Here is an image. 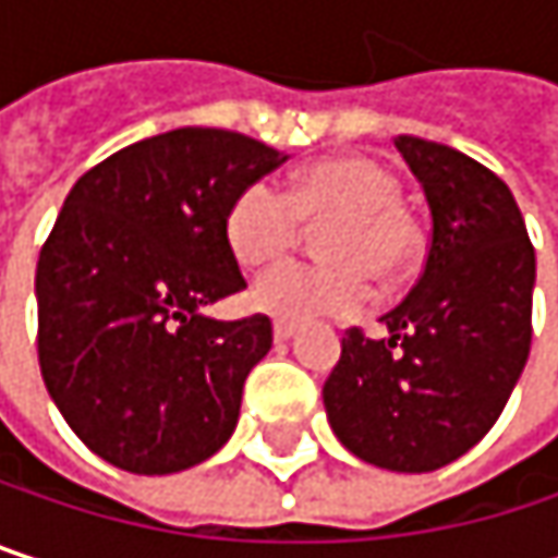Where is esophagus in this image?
<instances>
[{"label": "esophagus", "instance_id": "1", "mask_svg": "<svg viewBox=\"0 0 558 558\" xmlns=\"http://www.w3.org/2000/svg\"><path fill=\"white\" fill-rule=\"evenodd\" d=\"M293 332H296V326H293V323H283V319L275 323V339H278V342H290V339H293Z\"/></svg>", "mask_w": 558, "mask_h": 558}]
</instances>
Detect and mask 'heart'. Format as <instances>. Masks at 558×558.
Returning <instances> with one entry per match:
<instances>
[{"mask_svg":"<svg viewBox=\"0 0 558 558\" xmlns=\"http://www.w3.org/2000/svg\"><path fill=\"white\" fill-rule=\"evenodd\" d=\"M400 180L372 158H332L306 168L290 190L248 183L226 213V242L242 265H268L290 252L306 222L329 226V265L283 262L252 283L255 310L310 323L352 316L372 300V278H393L413 252V226L397 206Z\"/></svg>","mask_w":558,"mask_h":558,"instance_id":"b5f03b06","label":"heart"}]
</instances>
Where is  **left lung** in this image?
<instances>
[{
	"label": "left lung",
	"mask_w": 558,
	"mask_h": 558,
	"mask_svg": "<svg viewBox=\"0 0 558 558\" xmlns=\"http://www.w3.org/2000/svg\"><path fill=\"white\" fill-rule=\"evenodd\" d=\"M393 148L429 203L426 265L381 316L388 339L345 332L323 403L352 456L416 475L465 456L501 416L530 355L536 255L498 173L413 135Z\"/></svg>",
	"instance_id": "8db88e82"
}]
</instances>
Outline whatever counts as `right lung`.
Masks as SVG:
<instances>
[{"label": "right lung", "mask_w": 558, "mask_h": 558, "mask_svg": "<svg viewBox=\"0 0 558 558\" xmlns=\"http://www.w3.org/2000/svg\"><path fill=\"white\" fill-rule=\"evenodd\" d=\"M287 161L226 129H173L86 170L41 248L38 362L70 429L109 465L170 475L219 452L271 319L203 306L245 278L232 199Z\"/></svg>", "instance_id": "1"}]
</instances>
